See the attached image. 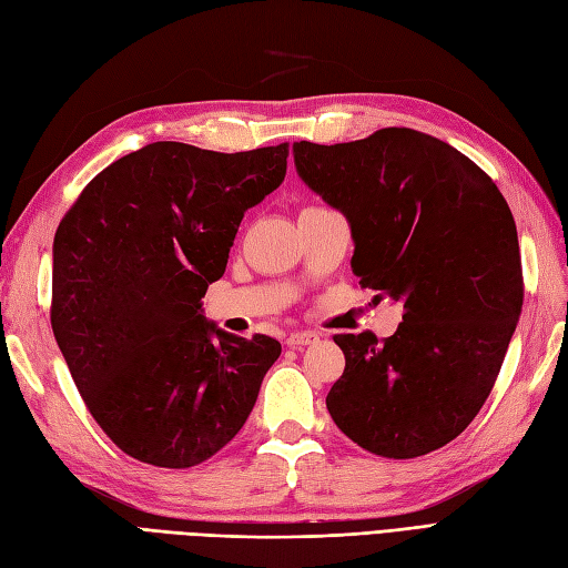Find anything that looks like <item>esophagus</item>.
I'll list each match as a JSON object with an SVG mask.
<instances>
[{
	"label": "esophagus",
	"mask_w": 568,
	"mask_h": 568,
	"mask_svg": "<svg viewBox=\"0 0 568 568\" xmlns=\"http://www.w3.org/2000/svg\"><path fill=\"white\" fill-rule=\"evenodd\" d=\"M317 339H320L317 332H291L286 336V346L303 348V346H308V344H315Z\"/></svg>",
	"instance_id": "obj_1"
}]
</instances>
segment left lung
<instances>
[{
	"instance_id": "8db88e82",
	"label": "left lung",
	"mask_w": 568,
	"mask_h": 568,
	"mask_svg": "<svg viewBox=\"0 0 568 568\" xmlns=\"http://www.w3.org/2000/svg\"><path fill=\"white\" fill-rule=\"evenodd\" d=\"M296 172L351 224V267L404 303L398 329L336 334V427L365 452L416 458L462 435L495 387L524 305L514 214L478 164L413 129L294 143Z\"/></svg>"
}]
</instances>
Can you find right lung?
<instances>
[{"label": "right lung", "instance_id": "obj_1", "mask_svg": "<svg viewBox=\"0 0 568 568\" xmlns=\"http://www.w3.org/2000/svg\"><path fill=\"white\" fill-rule=\"evenodd\" d=\"M288 143L214 152L160 141L112 162L59 222L52 329L88 410L116 447L191 468L248 420L272 336L203 315L239 224L286 174Z\"/></svg>", "mask_w": 568, "mask_h": 568}]
</instances>
